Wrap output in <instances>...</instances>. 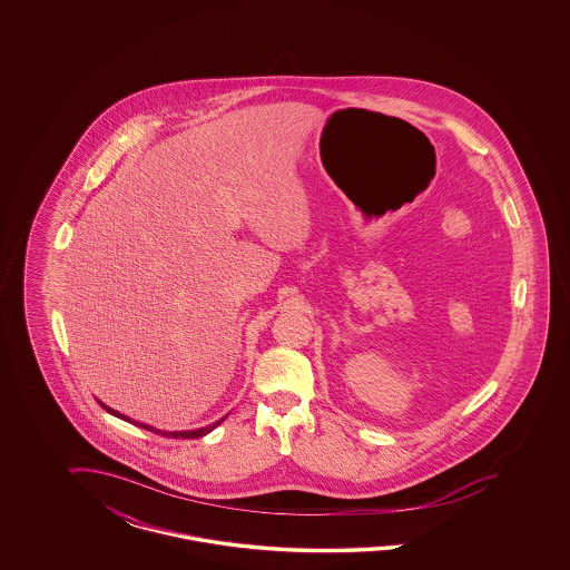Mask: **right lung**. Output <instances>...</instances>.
I'll use <instances>...</instances> for the list:
<instances>
[{
	"label": "right lung",
	"mask_w": 570,
	"mask_h": 570,
	"mask_svg": "<svg viewBox=\"0 0 570 570\" xmlns=\"http://www.w3.org/2000/svg\"><path fill=\"white\" fill-rule=\"evenodd\" d=\"M100 405H102L104 410L108 412V414L117 415V417H121V420H127V422H131V424H136L139 429H146V431L156 432V434H163V436H171V439H198V436H205L208 432L213 431V429H217L222 422H224L225 417L222 420H217V422H213V424H208L205 429H196V431H158L155 426H148V424H141V422H136V420H131V417H127V415L119 414V412H115L112 407H108V405H104L102 401H98Z\"/></svg>",
	"instance_id": "right-lung-1"
}]
</instances>
